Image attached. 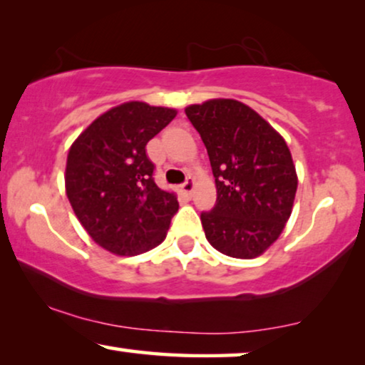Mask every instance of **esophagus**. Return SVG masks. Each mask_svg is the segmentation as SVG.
Instances as JSON below:
<instances>
[{
  "label": "esophagus",
  "instance_id": "esophagus-1",
  "mask_svg": "<svg viewBox=\"0 0 365 365\" xmlns=\"http://www.w3.org/2000/svg\"><path fill=\"white\" fill-rule=\"evenodd\" d=\"M193 187H195V182H193V178H190L188 177L185 182L182 183V190L187 193V195H192V192H193Z\"/></svg>",
  "mask_w": 365,
  "mask_h": 365
}]
</instances>
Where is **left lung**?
Here are the masks:
<instances>
[{
	"label": "left lung",
	"mask_w": 365,
	"mask_h": 365,
	"mask_svg": "<svg viewBox=\"0 0 365 365\" xmlns=\"http://www.w3.org/2000/svg\"><path fill=\"white\" fill-rule=\"evenodd\" d=\"M200 133L217 185V203L200 220L213 249L254 259L284 230L297 173L285 140L237 100H208L185 108Z\"/></svg>",
	"instance_id": "obj_1"
}]
</instances>
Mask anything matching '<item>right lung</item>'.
I'll list each match as a JSON object with an SVG mask.
<instances>
[{
	"mask_svg": "<svg viewBox=\"0 0 365 365\" xmlns=\"http://www.w3.org/2000/svg\"><path fill=\"white\" fill-rule=\"evenodd\" d=\"M177 111L128 101L98 116L71 145L65 185L73 212L100 247L143 254L167 235L177 197L158 188L147 143Z\"/></svg>",
	"mask_w": 365,
	"mask_h": 365,
	"instance_id": "obj_1",
	"label": "right lung"
}]
</instances>
